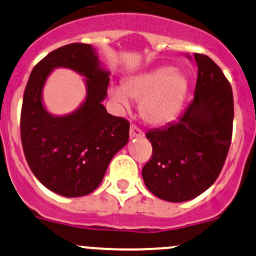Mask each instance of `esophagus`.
<instances>
[{"instance_id": "34e87169", "label": "esophagus", "mask_w": 256, "mask_h": 256, "mask_svg": "<svg viewBox=\"0 0 256 256\" xmlns=\"http://www.w3.org/2000/svg\"><path fill=\"white\" fill-rule=\"evenodd\" d=\"M137 137H144V132L137 126L132 125L130 128V138H137Z\"/></svg>"}]
</instances>
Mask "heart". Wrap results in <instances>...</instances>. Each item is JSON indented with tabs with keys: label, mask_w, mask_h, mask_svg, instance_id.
I'll return each mask as SVG.
<instances>
[{
	"label": "heart",
	"mask_w": 256,
	"mask_h": 256,
	"mask_svg": "<svg viewBox=\"0 0 256 256\" xmlns=\"http://www.w3.org/2000/svg\"><path fill=\"white\" fill-rule=\"evenodd\" d=\"M189 87V78L184 72L164 66L128 77L122 88L112 87L109 94L121 109H128L130 99L140 100L142 119L150 125L164 126L180 114Z\"/></svg>",
	"instance_id": "1"
}]
</instances>
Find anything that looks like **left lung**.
<instances>
[{
	"instance_id": "8db88e82",
	"label": "left lung",
	"mask_w": 256,
	"mask_h": 256,
	"mask_svg": "<svg viewBox=\"0 0 256 256\" xmlns=\"http://www.w3.org/2000/svg\"><path fill=\"white\" fill-rule=\"evenodd\" d=\"M194 60L198 80L192 102L176 122L146 134L153 154L142 178L153 195L169 202L206 192L218 178L232 140V87L208 56L194 54Z\"/></svg>"
}]
</instances>
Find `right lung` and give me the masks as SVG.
I'll use <instances>...</instances> for the list:
<instances>
[{
    "label": "right lung",
    "mask_w": 256,
    "mask_h": 256,
    "mask_svg": "<svg viewBox=\"0 0 256 256\" xmlns=\"http://www.w3.org/2000/svg\"><path fill=\"white\" fill-rule=\"evenodd\" d=\"M68 68L85 78L86 98L70 114L54 116L42 90L54 69ZM110 72L92 45L70 44L51 51L32 71L23 96L20 137L24 156L45 188L80 198L100 185L108 166L128 142L130 124L103 106Z\"/></svg>",
    "instance_id": "right-lung-1"
}]
</instances>
